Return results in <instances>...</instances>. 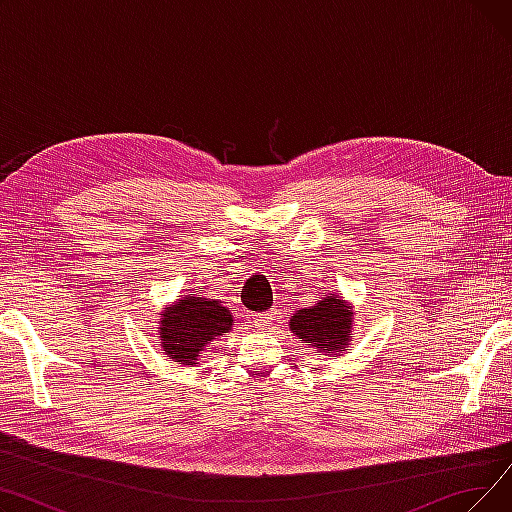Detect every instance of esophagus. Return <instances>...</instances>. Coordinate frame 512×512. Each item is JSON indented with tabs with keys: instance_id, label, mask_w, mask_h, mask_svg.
I'll return each instance as SVG.
<instances>
[{
	"instance_id": "esophagus-1",
	"label": "esophagus",
	"mask_w": 512,
	"mask_h": 512,
	"mask_svg": "<svg viewBox=\"0 0 512 512\" xmlns=\"http://www.w3.org/2000/svg\"><path fill=\"white\" fill-rule=\"evenodd\" d=\"M274 319H276V311H274V309H272V311H261V313H255V315H253L255 326H257L259 330H270V328L274 326Z\"/></svg>"
}]
</instances>
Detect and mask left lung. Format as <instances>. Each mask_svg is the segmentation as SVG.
<instances>
[{
	"mask_svg": "<svg viewBox=\"0 0 512 512\" xmlns=\"http://www.w3.org/2000/svg\"><path fill=\"white\" fill-rule=\"evenodd\" d=\"M353 324L355 311L351 303H346L338 292H324L315 305L292 313L288 328L307 348L340 357L342 351L351 348Z\"/></svg>",
	"mask_w": 512,
	"mask_h": 512,
	"instance_id": "left-lung-1",
	"label": "left lung"
}]
</instances>
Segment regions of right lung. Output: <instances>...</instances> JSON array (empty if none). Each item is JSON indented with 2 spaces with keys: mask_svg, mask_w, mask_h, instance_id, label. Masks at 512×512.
Returning <instances> with one entry per match:
<instances>
[{
  "mask_svg": "<svg viewBox=\"0 0 512 512\" xmlns=\"http://www.w3.org/2000/svg\"><path fill=\"white\" fill-rule=\"evenodd\" d=\"M234 315L218 299L184 294L159 313V346L174 363L197 367L205 348L230 332Z\"/></svg>",
  "mask_w": 512,
  "mask_h": 512,
  "instance_id": "obj_1",
  "label": "right lung"
}]
</instances>
